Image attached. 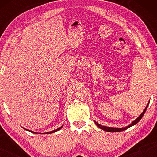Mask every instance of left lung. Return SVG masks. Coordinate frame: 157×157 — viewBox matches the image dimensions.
<instances>
[{"mask_svg": "<svg viewBox=\"0 0 157 157\" xmlns=\"http://www.w3.org/2000/svg\"><path fill=\"white\" fill-rule=\"evenodd\" d=\"M149 103H148V104L147 105V106H146V108L144 109V110L143 111V112L141 113L140 115H139V117L138 118H137V119H135L134 121H133L132 122V123H131V124H129V125L127 126H126V127H124V128L109 127V126H102V125H101V124H98L97 122L95 121H94V122H95L96 125L98 127H99L100 128H101V129H103V130L106 131V132H122V131H124V130L127 129V128H128L129 127H131V126H132L135 125V124H136L137 123H138V122H139V121H140L141 118L143 117L145 111H146V110H147V109L148 106H149Z\"/></svg>", "mask_w": 157, "mask_h": 157, "instance_id": "left-lung-1", "label": "left lung"}]
</instances>
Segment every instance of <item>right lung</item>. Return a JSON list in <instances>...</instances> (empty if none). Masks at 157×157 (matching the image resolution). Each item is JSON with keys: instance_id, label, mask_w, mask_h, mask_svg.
<instances>
[{"instance_id": "add662e5", "label": "right lung", "mask_w": 157, "mask_h": 157, "mask_svg": "<svg viewBox=\"0 0 157 157\" xmlns=\"http://www.w3.org/2000/svg\"><path fill=\"white\" fill-rule=\"evenodd\" d=\"M63 125H62L61 127H59V128H57V129H56V130H53V131H51V132H46V133H44V134H52V133H54V132H57V131H59V130H60L61 129V128L63 127ZM24 129H25V128H24ZM25 130H27V129H25ZM27 131H29V130H27ZM30 132H32V133H33V134H36V132H32V131H29Z\"/></svg>"}]
</instances>
